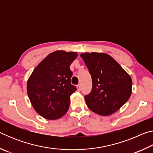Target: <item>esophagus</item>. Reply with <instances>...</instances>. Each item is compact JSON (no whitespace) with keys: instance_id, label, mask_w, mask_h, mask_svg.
Instances as JSON below:
<instances>
[{"instance_id":"esophagus-1","label":"esophagus","mask_w":153,"mask_h":153,"mask_svg":"<svg viewBox=\"0 0 153 153\" xmlns=\"http://www.w3.org/2000/svg\"><path fill=\"white\" fill-rule=\"evenodd\" d=\"M76 87H77V89L78 91H80V90H81V86H80V84L77 85Z\"/></svg>"}]
</instances>
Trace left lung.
<instances>
[{
    "instance_id": "obj_1",
    "label": "left lung",
    "mask_w": 153,
    "mask_h": 153,
    "mask_svg": "<svg viewBox=\"0 0 153 153\" xmlns=\"http://www.w3.org/2000/svg\"><path fill=\"white\" fill-rule=\"evenodd\" d=\"M92 76V91L85 96L92 112L102 116L115 113L128 101L131 94V77L112 56L104 53L80 55Z\"/></svg>"
}]
</instances>
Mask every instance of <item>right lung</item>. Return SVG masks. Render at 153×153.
Masks as SVG:
<instances>
[{"mask_svg":"<svg viewBox=\"0 0 153 153\" xmlns=\"http://www.w3.org/2000/svg\"><path fill=\"white\" fill-rule=\"evenodd\" d=\"M76 52L56 51L45 58L33 69L27 82L28 97L34 110L42 117L55 120L65 115L70 96L76 90L71 84V63Z\"/></svg>","mask_w":153,"mask_h":153,"instance_id":"right-lung-1","label":"right lung"}]
</instances>
